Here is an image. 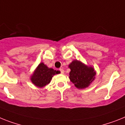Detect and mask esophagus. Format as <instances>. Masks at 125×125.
Wrapping results in <instances>:
<instances>
[{"label":"esophagus","instance_id":"esophagus-1","mask_svg":"<svg viewBox=\"0 0 125 125\" xmlns=\"http://www.w3.org/2000/svg\"><path fill=\"white\" fill-rule=\"evenodd\" d=\"M59 71H60V72H61V74H63V73H64V71H63V69H62V68L59 69Z\"/></svg>","mask_w":125,"mask_h":125}]
</instances>
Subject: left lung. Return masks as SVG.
I'll list each match as a JSON object with an SVG mask.
<instances>
[{"label": "left lung", "mask_w": 125, "mask_h": 125, "mask_svg": "<svg viewBox=\"0 0 125 125\" xmlns=\"http://www.w3.org/2000/svg\"><path fill=\"white\" fill-rule=\"evenodd\" d=\"M71 72L70 80L76 88H85L94 80L96 72L92 67H88L77 60H74L69 65Z\"/></svg>", "instance_id": "left-lung-1"}]
</instances>
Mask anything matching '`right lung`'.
<instances>
[{
  "label": "right lung",
  "instance_id": "add662e5",
  "mask_svg": "<svg viewBox=\"0 0 125 125\" xmlns=\"http://www.w3.org/2000/svg\"><path fill=\"white\" fill-rule=\"evenodd\" d=\"M56 74H58V71L48 68L43 63H41L32 75L31 81L35 86L42 88L50 83L52 77Z\"/></svg>",
  "mask_w": 125,
  "mask_h": 125
}]
</instances>
